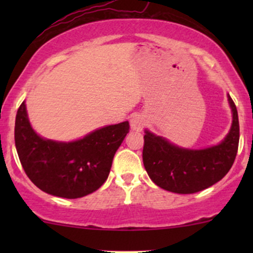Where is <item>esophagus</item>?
Segmentation results:
<instances>
[{
	"label": "esophagus",
	"mask_w": 253,
	"mask_h": 253,
	"mask_svg": "<svg viewBox=\"0 0 253 253\" xmlns=\"http://www.w3.org/2000/svg\"><path fill=\"white\" fill-rule=\"evenodd\" d=\"M145 125H146V120H145L143 115H134L130 119V128L136 130V132H140L144 128Z\"/></svg>",
	"instance_id": "esophagus-1"
}]
</instances>
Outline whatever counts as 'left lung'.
<instances>
[{"label":"left lung","instance_id":"1","mask_svg":"<svg viewBox=\"0 0 253 253\" xmlns=\"http://www.w3.org/2000/svg\"><path fill=\"white\" fill-rule=\"evenodd\" d=\"M233 121L226 138L215 146L189 150L169 143L146 130L143 162L150 178L164 190L194 194L215 184L234 163L239 145V119L237 107L228 95Z\"/></svg>","mask_w":253,"mask_h":253}]
</instances>
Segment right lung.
<instances>
[{"instance_id":"1","label":"right lung","mask_w":253,"mask_h":253,"mask_svg":"<svg viewBox=\"0 0 253 253\" xmlns=\"http://www.w3.org/2000/svg\"><path fill=\"white\" fill-rule=\"evenodd\" d=\"M129 132L128 121L96 129L71 143L47 140L32 128L25 102L17 109L15 146L26 175L50 195L78 199L108 178L113 158Z\"/></svg>"}]
</instances>
